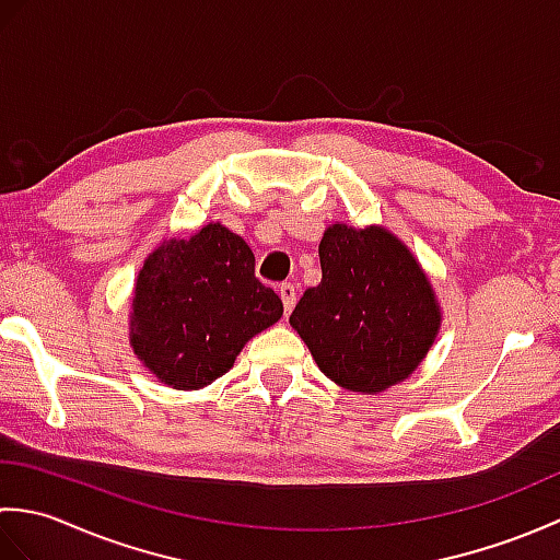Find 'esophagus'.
Wrapping results in <instances>:
<instances>
[{"mask_svg": "<svg viewBox=\"0 0 560 560\" xmlns=\"http://www.w3.org/2000/svg\"><path fill=\"white\" fill-rule=\"evenodd\" d=\"M279 295L283 301V307H287V313H291L293 305H295V287H293V283H281Z\"/></svg>", "mask_w": 560, "mask_h": 560, "instance_id": "esophagus-1", "label": "esophagus"}]
</instances>
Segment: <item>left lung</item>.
I'll list each match as a JSON object with an SVG mask.
<instances>
[{"label": "left lung", "instance_id": "obj_1", "mask_svg": "<svg viewBox=\"0 0 560 560\" xmlns=\"http://www.w3.org/2000/svg\"><path fill=\"white\" fill-rule=\"evenodd\" d=\"M319 267L323 281L289 319L319 371L363 395L407 380L440 329V305L419 259L383 225L331 223L319 241Z\"/></svg>", "mask_w": 560, "mask_h": 560}]
</instances>
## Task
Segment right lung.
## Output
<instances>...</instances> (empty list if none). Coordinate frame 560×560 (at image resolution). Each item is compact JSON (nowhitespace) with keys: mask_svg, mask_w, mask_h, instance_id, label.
I'll list each match as a JSON object with an SVG mask.
<instances>
[{"mask_svg":"<svg viewBox=\"0 0 560 560\" xmlns=\"http://www.w3.org/2000/svg\"><path fill=\"white\" fill-rule=\"evenodd\" d=\"M283 303L255 277V255L221 223L161 243L139 269L129 313L137 359L173 389H199L229 373Z\"/></svg>","mask_w":560,"mask_h":560,"instance_id":"right-lung-1","label":"right lung"}]
</instances>
